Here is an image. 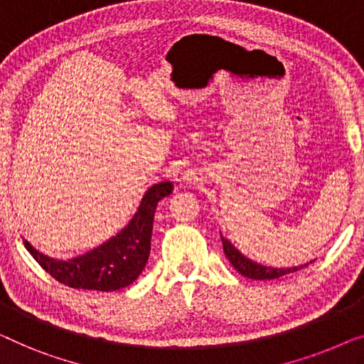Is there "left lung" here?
<instances>
[{
    "instance_id": "1",
    "label": "left lung",
    "mask_w": 364,
    "mask_h": 364,
    "mask_svg": "<svg viewBox=\"0 0 364 364\" xmlns=\"http://www.w3.org/2000/svg\"><path fill=\"white\" fill-rule=\"evenodd\" d=\"M221 243H223L225 256L228 257L231 266H233L240 274H243L245 277L257 279V281H271V279L282 277V276H286V274L296 272L299 269H302V267L309 266V262H307V264L296 266V267H284V269H282V267H281V269H277V267L262 266V264H257V262H255V261H251L250 257L241 255V252L236 250V247L231 245L228 240L223 238V236H221ZM310 262H312V261H310Z\"/></svg>"
}]
</instances>
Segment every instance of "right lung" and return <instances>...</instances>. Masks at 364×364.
<instances>
[{
    "label": "right lung",
    "mask_w": 364,
    "mask_h": 364,
    "mask_svg": "<svg viewBox=\"0 0 364 364\" xmlns=\"http://www.w3.org/2000/svg\"><path fill=\"white\" fill-rule=\"evenodd\" d=\"M172 192V182L154 183L144 193L138 212L117 236L85 255L60 261L42 255L24 241L42 269L60 284L83 291L112 292L133 284L143 272L151 252V235L154 212L159 200Z\"/></svg>",
    "instance_id": "obj_1"
}]
</instances>
